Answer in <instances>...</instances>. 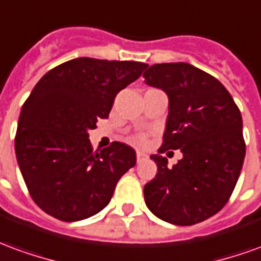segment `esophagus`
Listing matches in <instances>:
<instances>
[{"instance_id":"esophagus-1","label":"esophagus","mask_w":261,"mask_h":261,"mask_svg":"<svg viewBox=\"0 0 261 261\" xmlns=\"http://www.w3.org/2000/svg\"><path fill=\"white\" fill-rule=\"evenodd\" d=\"M144 159H147V155H145L144 152H140V151H138V152H137V162H142Z\"/></svg>"}]
</instances>
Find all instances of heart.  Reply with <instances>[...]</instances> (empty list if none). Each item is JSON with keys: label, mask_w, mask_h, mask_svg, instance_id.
<instances>
[{"label": "heart", "mask_w": 261, "mask_h": 261, "mask_svg": "<svg viewBox=\"0 0 261 261\" xmlns=\"http://www.w3.org/2000/svg\"><path fill=\"white\" fill-rule=\"evenodd\" d=\"M136 141H137V142H141V144H142V142H145V137L138 136V137H137V138H136Z\"/></svg>", "instance_id": "b5f03b06"}]
</instances>
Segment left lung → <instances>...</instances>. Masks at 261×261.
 Here are the masks:
<instances>
[{
  "label": "left lung",
  "instance_id": "1",
  "mask_svg": "<svg viewBox=\"0 0 261 261\" xmlns=\"http://www.w3.org/2000/svg\"><path fill=\"white\" fill-rule=\"evenodd\" d=\"M142 76L169 97L159 153H184L170 170L164 157L151 155L158 172L144 187L147 207L170 224H198L222 210L241 175L246 144L239 108L217 78L187 63L153 64Z\"/></svg>",
  "mask_w": 261,
  "mask_h": 261
}]
</instances>
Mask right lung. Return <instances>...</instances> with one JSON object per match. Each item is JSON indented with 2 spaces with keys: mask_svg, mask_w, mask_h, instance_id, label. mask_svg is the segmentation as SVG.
<instances>
[{
  "mask_svg": "<svg viewBox=\"0 0 261 261\" xmlns=\"http://www.w3.org/2000/svg\"><path fill=\"white\" fill-rule=\"evenodd\" d=\"M138 61L69 60L42 76L20 110L15 152L26 187L44 213L65 222L102 211L137 162L114 141L95 151L88 131L108 119L114 97L140 78Z\"/></svg>",
  "mask_w": 261,
  "mask_h": 261,
  "instance_id": "right-lung-1",
  "label": "right lung"
}]
</instances>
